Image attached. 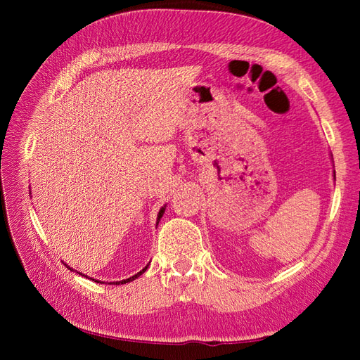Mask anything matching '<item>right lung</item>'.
<instances>
[{
	"instance_id": "right-lung-1",
	"label": "right lung",
	"mask_w": 360,
	"mask_h": 360,
	"mask_svg": "<svg viewBox=\"0 0 360 360\" xmlns=\"http://www.w3.org/2000/svg\"><path fill=\"white\" fill-rule=\"evenodd\" d=\"M163 212H165V207H162V209L159 210V214H158V224H159V221H160V217L163 216ZM147 267H148V264L143 269V270H141V271H138V274L136 275H134V276H130V278H127V279H123V281H118V282H112V284H126V282H130V281H134V279H136L138 276H141V275H143L144 274V271L147 270ZM70 269V267H69ZM70 270H73V269H70ZM82 275V274H81ZM97 282H99V281H97ZM110 284H111V282H110Z\"/></svg>"
}]
</instances>
